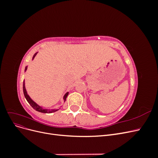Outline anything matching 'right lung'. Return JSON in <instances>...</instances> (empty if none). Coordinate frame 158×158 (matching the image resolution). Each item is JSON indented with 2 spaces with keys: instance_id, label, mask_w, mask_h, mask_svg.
<instances>
[{
  "instance_id": "add662e5",
  "label": "right lung",
  "mask_w": 158,
  "mask_h": 158,
  "mask_svg": "<svg viewBox=\"0 0 158 158\" xmlns=\"http://www.w3.org/2000/svg\"><path fill=\"white\" fill-rule=\"evenodd\" d=\"M37 52H35V53L33 55V58H32V60H33V59L35 58V56H36ZM27 66H26L25 68V72L27 70ZM23 94H24V96L26 99V100L27 101V102L30 103V106L34 109L35 110H36L37 111H39V112H41V113H53V112H55L56 111H58V110L59 109H45V108H44L43 107L39 106L37 103H36L30 97V95L27 94V92L26 91V87H25V81L23 80ZM69 95V92H66L65 94V95H64L63 97V99L64 101L65 102L66 101V98H67Z\"/></svg>"
}]
</instances>
